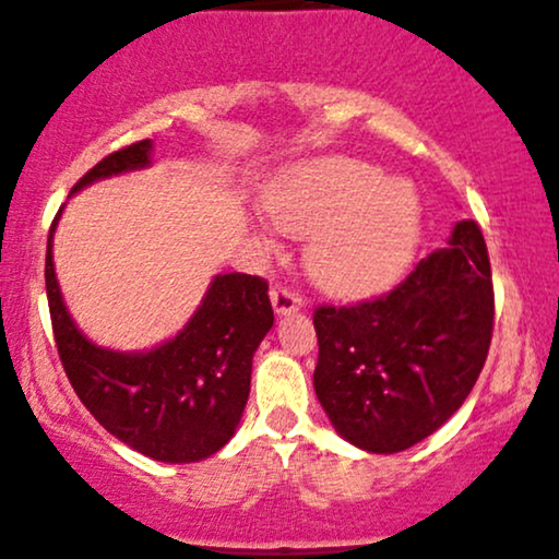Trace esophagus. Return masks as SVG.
<instances>
[{
	"mask_svg": "<svg viewBox=\"0 0 559 559\" xmlns=\"http://www.w3.org/2000/svg\"><path fill=\"white\" fill-rule=\"evenodd\" d=\"M271 305H273L275 316H288V312L301 310V297L297 292H292L288 286L275 284L271 288Z\"/></svg>",
	"mask_w": 559,
	"mask_h": 559,
	"instance_id": "obj_1",
	"label": "esophagus"
}]
</instances>
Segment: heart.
Segmentation results:
<instances>
[{
	"instance_id": "b5f03b06",
	"label": "heart",
	"mask_w": 559,
	"mask_h": 559,
	"mask_svg": "<svg viewBox=\"0 0 559 559\" xmlns=\"http://www.w3.org/2000/svg\"><path fill=\"white\" fill-rule=\"evenodd\" d=\"M381 176L362 159L329 157L292 170L265 194L273 226L297 239L307 236V273L336 297L383 288L418 243V191L404 178Z\"/></svg>"
}]
</instances>
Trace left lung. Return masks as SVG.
Returning <instances> with one entry per match:
<instances>
[{
	"label": "left lung",
	"instance_id": "left-lung-1",
	"mask_svg": "<svg viewBox=\"0 0 559 559\" xmlns=\"http://www.w3.org/2000/svg\"><path fill=\"white\" fill-rule=\"evenodd\" d=\"M312 323V383L336 433L373 454L415 447L463 407L489 355L491 265L476 221L454 223L386 297L318 307Z\"/></svg>",
	"mask_w": 559,
	"mask_h": 559
}]
</instances>
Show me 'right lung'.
I'll return each instance as SVG.
<instances>
[{
	"label": "right lung",
	"mask_w": 559,
	"mask_h": 559,
	"mask_svg": "<svg viewBox=\"0 0 559 559\" xmlns=\"http://www.w3.org/2000/svg\"><path fill=\"white\" fill-rule=\"evenodd\" d=\"M152 139L136 141L96 163L70 194L102 178L152 165ZM47 241V299L57 352L79 400L102 426L157 463H199L228 444L247 407L252 357L273 329L267 284L258 275L226 273L168 342L141 352L94 344L70 316L57 284L52 239Z\"/></svg>",
	"instance_id": "add662e5"
}]
</instances>
